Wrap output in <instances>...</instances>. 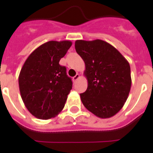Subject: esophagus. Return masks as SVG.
<instances>
[{"label":"esophagus","instance_id":"esophagus-1","mask_svg":"<svg viewBox=\"0 0 153 153\" xmlns=\"http://www.w3.org/2000/svg\"><path fill=\"white\" fill-rule=\"evenodd\" d=\"M79 74H76L75 76H74V77H73V79H74V81H76L78 79H79Z\"/></svg>","mask_w":153,"mask_h":153}]
</instances>
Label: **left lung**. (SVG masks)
<instances>
[{"instance_id": "left-lung-1", "label": "left lung", "mask_w": 153, "mask_h": 153, "mask_svg": "<svg viewBox=\"0 0 153 153\" xmlns=\"http://www.w3.org/2000/svg\"><path fill=\"white\" fill-rule=\"evenodd\" d=\"M75 49L86 65L88 86L80 98L92 113L106 119L124 106L131 88L129 62L111 44L102 40H78Z\"/></svg>"}]
</instances>
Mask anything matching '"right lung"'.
<instances>
[{
	"label": "right lung",
	"instance_id": "1",
	"mask_svg": "<svg viewBox=\"0 0 153 153\" xmlns=\"http://www.w3.org/2000/svg\"><path fill=\"white\" fill-rule=\"evenodd\" d=\"M72 45L70 40H51L31 53L19 74V89L28 111L36 118H53L63 109L72 89L67 68L59 62Z\"/></svg>",
	"mask_w": 153,
	"mask_h": 153
}]
</instances>
